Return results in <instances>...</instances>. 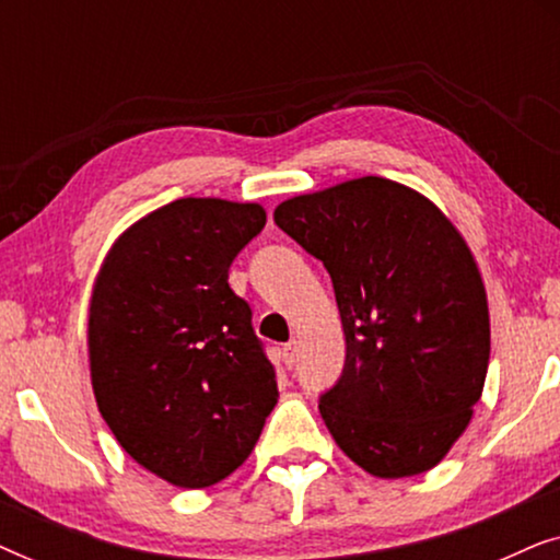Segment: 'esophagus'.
I'll list each match as a JSON object with an SVG mask.
<instances>
[{"label": "esophagus", "mask_w": 560, "mask_h": 560, "mask_svg": "<svg viewBox=\"0 0 560 560\" xmlns=\"http://www.w3.org/2000/svg\"><path fill=\"white\" fill-rule=\"evenodd\" d=\"M295 357H298V341L290 339L285 347H282V362H285V366H293Z\"/></svg>", "instance_id": "obj_1"}]
</instances>
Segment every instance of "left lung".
Listing matches in <instances>:
<instances>
[{
  "mask_svg": "<svg viewBox=\"0 0 560 560\" xmlns=\"http://www.w3.org/2000/svg\"><path fill=\"white\" fill-rule=\"evenodd\" d=\"M324 262L347 364L320 397L336 446L380 479L443 462L474 418L489 366V305L469 244L431 198L364 175L275 209Z\"/></svg>",
  "mask_w": 560,
  "mask_h": 560,
  "instance_id": "8db88e82",
  "label": "left lung"
}]
</instances>
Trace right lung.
Masks as SVG:
<instances>
[{
    "mask_svg": "<svg viewBox=\"0 0 560 560\" xmlns=\"http://www.w3.org/2000/svg\"><path fill=\"white\" fill-rule=\"evenodd\" d=\"M267 213L259 203L178 198L127 226L89 298L98 412L137 464L203 489L247 462L278 405L275 370L229 265Z\"/></svg>",
    "mask_w": 560,
    "mask_h": 560,
    "instance_id": "add662e5",
    "label": "right lung"
}]
</instances>
